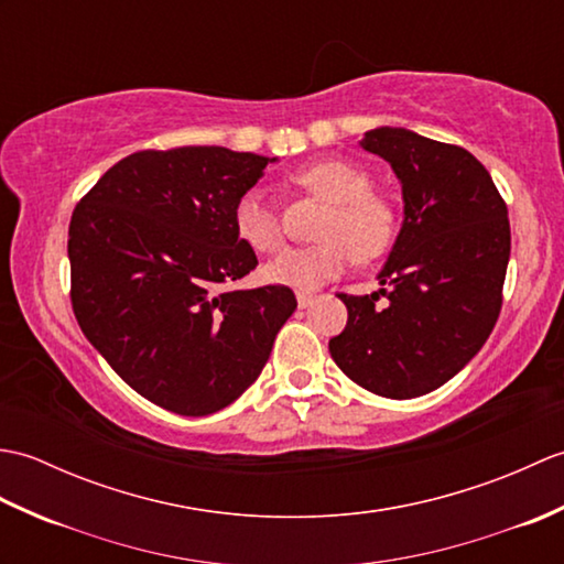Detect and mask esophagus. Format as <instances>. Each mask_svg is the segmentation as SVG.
I'll list each match as a JSON object with an SVG mask.
<instances>
[{"label":"esophagus","instance_id":"obj_1","mask_svg":"<svg viewBox=\"0 0 564 564\" xmlns=\"http://www.w3.org/2000/svg\"><path fill=\"white\" fill-rule=\"evenodd\" d=\"M310 303H313V295H310V293H297V307H307Z\"/></svg>","mask_w":564,"mask_h":564}]
</instances>
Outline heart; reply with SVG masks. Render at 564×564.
<instances>
[{"label":"heart","instance_id":"1","mask_svg":"<svg viewBox=\"0 0 564 564\" xmlns=\"http://www.w3.org/2000/svg\"><path fill=\"white\" fill-rule=\"evenodd\" d=\"M291 184L332 203L319 239L313 247H291L273 257L263 273L273 283L313 291L349 267L351 259L370 261L394 242L398 210L388 196L373 191V176L349 160H319L295 170ZM235 232L257 251L283 245V223L263 188H247L232 208Z\"/></svg>","mask_w":564,"mask_h":564}]
</instances>
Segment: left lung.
<instances>
[{"label": "left lung", "instance_id": "8db88e82", "mask_svg": "<svg viewBox=\"0 0 564 564\" xmlns=\"http://www.w3.org/2000/svg\"><path fill=\"white\" fill-rule=\"evenodd\" d=\"M361 145L402 182L404 223L380 294L339 293L349 319L329 354L364 390L410 400L441 388L482 349L505 301L511 251L507 203L470 152L404 128H376Z\"/></svg>", "mask_w": 564, "mask_h": 564}]
</instances>
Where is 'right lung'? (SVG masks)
<instances>
[{"label": "right lung", "mask_w": 564, "mask_h": 564, "mask_svg": "<svg viewBox=\"0 0 564 564\" xmlns=\"http://www.w3.org/2000/svg\"><path fill=\"white\" fill-rule=\"evenodd\" d=\"M269 158L213 145L140 150L69 220V301L109 366L152 404L203 416L267 366L297 307L289 285L225 289L257 269L232 208Z\"/></svg>", "instance_id": "add662e5"}]
</instances>
